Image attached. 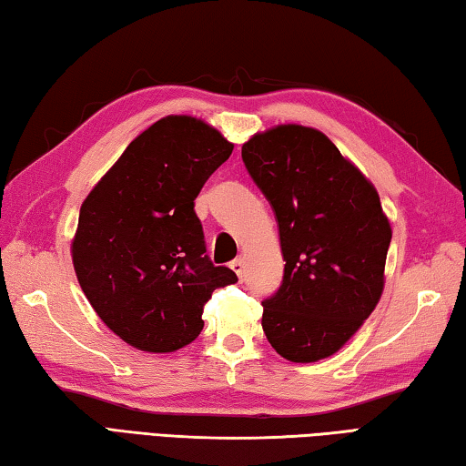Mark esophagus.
Masks as SVG:
<instances>
[{
	"instance_id": "esophagus-1",
	"label": "esophagus",
	"mask_w": 466,
	"mask_h": 466,
	"mask_svg": "<svg viewBox=\"0 0 466 466\" xmlns=\"http://www.w3.org/2000/svg\"><path fill=\"white\" fill-rule=\"evenodd\" d=\"M231 269L235 271L237 278L243 279V276H245V259H243V258H235V259L231 261Z\"/></svg>"
}]
</instances>
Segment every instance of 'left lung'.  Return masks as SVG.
Returning a JSON list of instances; mask_svg holds the SVG:
<instances>
[{
  "instance_id": "1",
  "label": "left lung",
  "mask_w": 466,
  "mask_h": 466,
  "mask_svg": "<svg viewBox=\"0 0 466 466\" xmlns=\"http://www.w3.org/2000/svg\"><path fill=\"white\" fill-rule=\"evenodd\" d=\"M274 208L284 279L263 300L261 327L278 355L314 363L335 355L380 302L391 227L380 195L314 127L276 126L241 147Z\"/></svg>"
}]
</instances>
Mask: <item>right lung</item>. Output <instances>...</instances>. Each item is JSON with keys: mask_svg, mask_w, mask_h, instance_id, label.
<instances>
[{"mask_svg": "<svg viewBox=\"0 0 466 466\" xmlns=\"http://www.w3.org/2000/svg\"><path fill=\"white\" fill-rule=\"evenodd\" d=\"M233 152L203 119L168 116L142 131L95 184L70 256L99 319L147 353H172L203 330V309L235 271L207 256L195 198Z\"/></svg>", "mask_w": 466, "mask_h": 466, "instance_id": "right-lung-1", "label": "right lung"}]
</instances>
